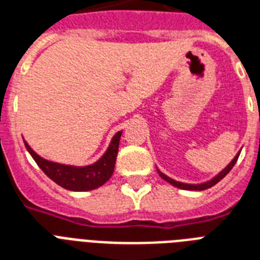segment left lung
Wrapping results in <instances>:
<instances>
[{"label":"left lung","instance_id":"1","mask_svg":"<svg viewBox=\"0 0 260 260\" xmlns=\"http://www.w3.org/2000/svg\"><path fill=\"white\" fill-rule=\"evenodd\" d=\"M239 155L240 154H237V155L233 158V161L229 164V165L225 168V169L221 172V173L218 174V176H215V177L213 178V180H210V181H207V183H203V184H196V185H193V184H184V183H178V181H174V180H172L170 177H168V176H165L164 173H161L159 170H158V173H159V176H161L165 181H168V183H170L172 185H174V187L177 188H181V189H188V191H203V189H207V188H211L213 185H215V184L218 183V181H221L225 176H226L229 172L232 170V168L235 166V164L237 162V158H239Z\"/></svg>","mask_w":260,"mask_h":260}]
</instances>
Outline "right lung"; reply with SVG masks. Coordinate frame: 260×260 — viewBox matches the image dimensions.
I'll use <instances>...</instances> for the list:
<instances>
[{
  "mask_svg": "<svg viewBox=\"0 0 260 260\" xmlns=\"http://www.w3.org/2000/svg\"><path fill=\"white\" fill-rule=\"evenodd\" d=\"M120 138H121V132H117L104 156L98 162H95L94 165L83 166V168L46 161L38 155L37 152H34L25 142L24 144L25 148L34 158V161L37 162L43 173L51 178L55 184H58L59 187L69 189V191H91L104 185L109 178L112 177L114 165H116Z\"/></svg>",
  "mask_w": 260,
  "mask_h": 260,
  "instance_id": "right-lung-1",
  "label": "right lung"
}]
</instances>
